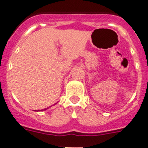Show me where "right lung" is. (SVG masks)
<instances>
[{"instance_id":"1","label":"right lung","mask_w":148,"mask_h":148,"mask_svg":"<svg viewBox=\"0 0 148 148\" xmlns=\"http://www.w3.org/2000/svg\"><path fill=\"white\" fill-rule=\"evenodd\" d=\"M47 109H48V108H45V109H44V110H40L42 111V110H47ZM36 111H37V110H36Z\"/></svg>"}]
</instances>
